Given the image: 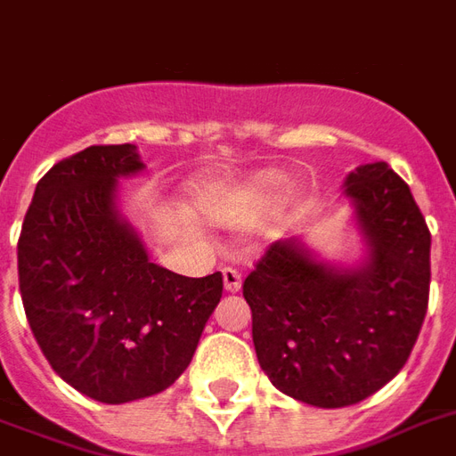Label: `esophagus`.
I'll return each mask as SVG.
<instances>
[{"instance_id": "esophagus-1", "label": "esophagus", "mask_w": 456, "mask_h": 456, "mask_svg": "<svg viewBox=\"0 0 456 456\" xmlns=\"http://www.w3.org/2000/svg\"><path fill=\"white\" fill-rule=\"evenodd\" d=\"M222 281H224V290L227 293H237L239 288H241V273H239L237 268H224L222 271Z\"/></svg>"}]
</instances>
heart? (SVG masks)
Segmentation results:
<instances>
[{"mask_svg":"<svg viewBox=\"0 0 456 456\" xmlns=\"http://www.w3.org/2000/svg\"><path fill=\"white\" fill-rule=\"evenodd\" d=\"M286 192V178L264 170L244 178L212 180L200 190L195 209L209 222L241 224L276 205Z\"/></svg>","mask_w":456,"mask_h":456,"instance_id":"heart-1","label":"heart"}]
</instances>
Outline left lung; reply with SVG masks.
<instances>
[{
    "label": "left lung",
    "mask_w": 456,
    "mask_h": 456,
    "mask_svg": "<svg viewBox=\"0 0 456 456\" xmlns=\"http://www.w3.org/2000/svg\"><path fill=\"white\" fill-rule=\"evenodd\" d=\"M344 195L363 241L356 264L278 239L244 281L261 369L278 391L317 408L354 405L391 381L430 296V229L408 183L376 160L346 175Z\"/></svg>",
    "instance_id": "obj_1"
}]
</instances>
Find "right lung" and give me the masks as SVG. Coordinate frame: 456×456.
Listing matches in <instances>:
<instances>
[{
	"mask_svg": "<svg viewBox=\"0 0 456 456\" xmlns=\"http://www.w3.org/2000/svg\"><path fill=\"white\" fill-rule=\"evenodd\" d=\"M143 168L134 143L55 163L19 237V290L41 352L75 391L112 405L173 386L222 297V273L151 264L117 205L119 178Z\"/></svg>",
	"mask_w": 456,
	"mask_h": 456,
	"instance_id": "1",
	"label": "right lung"
}]
</instances>
